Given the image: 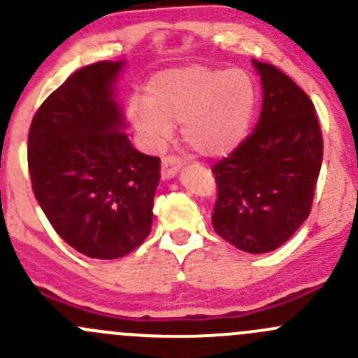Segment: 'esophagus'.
<instances>
[{
  "label": "esophagus",
  "instance_id": "1",
  "mask_svg": "<svg viewBox=\"0 0 358 358\" xmlns=\"http://www.w3.org/2000/svg\"><path fill=\"white\" fill-rule=\"evenodd\" d=\"M182 164H183V159L175 156V154L164 156V157H162V162H161L162 176H164V178H173V176L176 175V171L182 168Z\"/></svg>",
  "mask_w": 358,
  "mask_h": 358
}]
</instances>
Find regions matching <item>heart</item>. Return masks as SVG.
I'll use <instances>...</instances> for the list:
<instances>
[{
	"label": "heart",
	"instance_id": "obj_1",
	"mask_svg": "<svg viewBox=\"0 0 358 358\" xmlns=\"http://www.w3.org/2000/svg\"><path fill=\"white\" fill-rule=\"evenodd\" d=\"M256 86L241 69L192 64L154 76L149 96H133L128 117L150 149L161 150L182 122L187 145L201 156L232 152L248 135Z\"/></svg>",
	"mask_w": 358,
	"mask_h": 358
}]
</instances>
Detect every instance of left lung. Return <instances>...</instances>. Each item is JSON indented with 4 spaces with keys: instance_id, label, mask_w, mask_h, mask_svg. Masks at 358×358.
I'll return each mask as SVG.
<instances>
[{
    "instance_id": "1",
    "label": "left lung",
    "mask_w": 358,
    "mask_h": 358,
    "mask_svg": "<svg viewBox=\"0 0 358 358\" xmlns=\"http://www.w3.org/2000/svg\"><path fill=\"white\" fill-rule=\"evenodd\" d=\"M262 76L256 129L213 166V229L241 251L282 246L312 211L324 142L310 96L272 64L252 60Z\"/></svg>"
}]
</instances>
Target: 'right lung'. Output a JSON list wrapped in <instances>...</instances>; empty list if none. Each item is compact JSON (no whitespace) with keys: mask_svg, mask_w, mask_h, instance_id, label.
I'll return each instance as SVG.
<instances>
[{"mask_svg":"<svg viewBox=\"0 0 358 358\" xmlns=\"http://www.w3.org/2000/svg\"><path fill=\"white\" fill-rule=\"evenodd\" d=\"M121 62L71 74L32 117L27 164L32 192L55 232L88 258L135 251L152 227L161 159L136 150L114 100Z\"/></svg>","mask_w":358,"mask_h":358,"instance_id":"right-lung-1","label":"right lung"}]
</instances>
